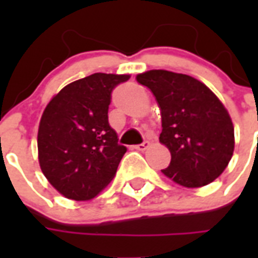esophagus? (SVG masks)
<instances>
[{"label":"esophagus","mask_w":258,"mask_h":258,"mask_svg":"<svg viewBox=\"0 0 258 258\" xmlns=\"http://www.w3.org/2000/svg\"><path fill=\"white\" fill-rule=\"evenodd\" d=\"M149 146H150L149 142H143V143H141V145L135 146V149H137L138 151H145V150L149 149Z\"/></svg>","instance_id":"esophagus-1"}]
</instances>
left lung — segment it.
Listing matches in <instances>:
<instances>
[{"instance_id": "8db88e82", "label": "left lung", "mask_w": 258, "mask_h": 258, "mask_svg": "<svg viewBox=\"0 0 258 258\" xmlns=\"http://www.w3.org/2000/svg\"><path fill=\"white\" fill-rule=\"evenodd\" d=\"M137 80L151 89L161 108L159 142L171 153L162 172L184 187L218 178L234 150V127L220 99L200 80L170 71H147Z\"/></svg>"}]
</instances>
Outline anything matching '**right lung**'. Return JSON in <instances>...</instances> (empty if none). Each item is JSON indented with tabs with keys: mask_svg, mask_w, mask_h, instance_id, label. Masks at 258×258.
<instances>
[{
	"mask_svg": "<svg viewBox=\"0 0 258 258\" xmlns=\"http://www.w3.org/2000/svg\"><path fill=\"white\" fill-rule=\"evenodd\" d=\"M130 75L93 74L48 103L37 135L38 162L49 183L75 201L96 197L116 174L127 149L108 123L111 93Z\"/></svg>",
	"mask_w": 258,
	"mask_h": 258,
	"instance_id": "1",
	"label": "right lung"
}]
</instances>
